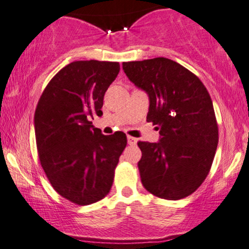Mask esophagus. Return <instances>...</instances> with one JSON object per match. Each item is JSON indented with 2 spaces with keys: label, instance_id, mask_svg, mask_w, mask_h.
<instances>
[{
  "label": "esophagus",
  "instance_id": "esophagus-1",
  "mask_svg": "<svg viewBox=\"0 0 249 249\" xmlns=\"http://www.w3.org/2000/svg\"><path fill=\"white\" fill-rule=\"evenodd\" d=\"M127 140H128V143L130 144V146H133V144H136V142H138V139L133 138V136H127Z\"/></svg>",
  "mask_w": 249,
  "mask_h": 249
}]
</instances>
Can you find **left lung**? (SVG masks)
I'll return each instance as SVG.
<instances>
[{"label": "left lung", "instance_id": "left-lung-1", "mask_svg": "<svg viewBox=\"0 0 249 249\" xmlns=\"http://www.w3.org/2000/svg\"><path fill=\"white\" fill-rule=\"evenodd\" d=\"M122 68L148 94L147 121L160 130L159 142L138 143L142 185L161 199H183L207 178L219 142L207 89L196 75L166 57L124 62Z\"/></svg>", "mask_w": 249, "mask_h": 249}]
</instances>
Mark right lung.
<instances>
[{
	"label": "right lung",
	"instance_id": "add662e5",
	"mask_svg": "<svg viewBox=\"0 0 249 249\" xmlns=\"http://www.w3.org/2000/svg\"><path fill=\"white\" fill-rule=\"evenodd\" d=\"M119 71V62L69 63L50 80L36 107L42 168L53 188L76 205H91L109 193L127 146L124 133L103 135L90 121L102 116L103 96Z\"/></svg>",
	"mask_w": 249,
	"mask_h": 249
}]
</instances>
